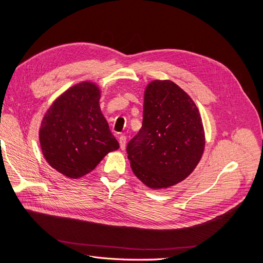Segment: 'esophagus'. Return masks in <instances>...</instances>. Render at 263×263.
Here are the masks:
<instances>
[{"instance_id":"1","label":"esophagus","mask_w":263,"mask_h":263,"mask_svg":"<svg viewBox=\"0 0 263 263\" xmlns=\"http://www.w3.org/2000/svg\"><path fill=\"white\" fill-rule=\"evenodd\" d=\"M126 140H127V138H126L125 135H121V136H119V138H118L119 146H121V149H123V150L126 147Z\"/></svg>"}]
</instances>
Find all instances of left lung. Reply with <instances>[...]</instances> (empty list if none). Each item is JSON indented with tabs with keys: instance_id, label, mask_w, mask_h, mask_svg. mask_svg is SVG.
Returning <instances> with one entry per match:
<instances>
[{
	"instance_id": "obj_1",
	"label": "left lung",
	"mask_w": 263,
	"mask_h": 263,
	"mask_svg": "<svg viewBox=\"0 0 263 263\" xmlns=\"http://www.w3.org/2000/svg\"><path fill=\"white\" fill-rule=\"evenodd\" d=\"M205 146L194 102L172 81H153L145 91L142 127L127 145L133 172L151 189L169 187L189 177Z\"/></svg>"
}]
</instances>
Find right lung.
Masks as SVG:
<instances>
[{
	"label": "right lung",
	"instance_id": "1",
	"mask_svg": "<svg viewBox=\"0 0 263 263\" xmlns=\"http://www.w3.org/2000/svg\"><path fill=\"white\" fill-rule=\"evenodd\" d=\"M100 90L90 82L71 87L46 113L39 140L46 160L63 176L78 179L119 148L101 113Z\"/></svg>",
	"mask_w": 263,
	"mask_h": 263
}]
</instances>
